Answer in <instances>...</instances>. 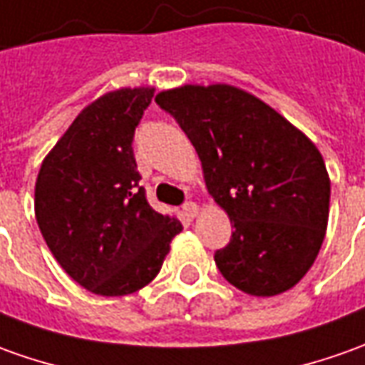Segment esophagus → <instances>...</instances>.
Here are the masks:
<instances>
[{
  "label": "esophagus",
  "mask_w": 365,
  "mask_h": 365,
  "mask_svg": "<svg viewBox=\"0 0 365 365\" xmlns=\"http://www.w3.org/2000/svg\"><path fill=\"white\" fill-rule=\"evenodd\" d=\"M183 212H185V215H187V217H195V215L200 214V205L193 202L183 203Z\"/></svg>",
  "instance_id": "1"
}]
</instances>
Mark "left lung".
I'll use <instances>...</instances> for the list:
<instances>
[{"instance_id":"1","label":"left lung","mask_w":365,"mask_h":365,"mask_svg":"<svg viewBox=\"0 0 365 365\" xmlns=\"http://www.w3.org/2000/svg\"><path fill=\"white\" fill-rule=\"evenodd\" d=\"M155 101L190 138L207 192L234 224L214 255L222 276L257 297L296 286L328 227L329 175L314 141L234 86H182Z\"/></svg>"}]
</instances>
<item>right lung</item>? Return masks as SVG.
I'll list each match as a JSON object with an SVG mask.
<instances>
[{"label":"right lung","instance_id":"1","mask_svg":"<svg viewBox=\"0 0 365 365\" xmlns=\"http://www.w3.org/2000/svg\"><path fill=\"white\" fill-rule=\"evenodd\" d=\"M153 88L91 101L46 155L36 220L58 264L98 296H128L160 274L180 220L158 214L140 187L133 133Z\"/></svg>","mask_w":365,"mask_h":365}]
</instances>
